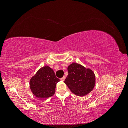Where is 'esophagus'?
Instances as JSON below:
<instances>
[{"mask_svg":"<svg viewBox=\"0 0 128 128\" xmlns=\"http://www.w3.org/2000/svg\"><path fill=\"white\" fill-rule=\"evenodd\" d=\"M65 78H66V76H63L62 77V78H60V80H62V81H64V80H65Z\"/></svg>","mask_w":128,"mask_h":128,"instance_id":"esophagus-1","label":"esophagus"}]
</instances>
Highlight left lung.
Here are the masks:
<instances>
[{"mask_svg": "<svg viewBox=\"0 0 128 128\" xmlns=\"http://www.w3.org/2000/svg\"><path fill=\"white\" fill-rule=\"evenodd\" d=\"M67 70L68 75L64 82L72 94L83 96L94 89L96 76L91 69L74 62L69 66Z\"/></svg>", "mask_w": 128, "mask_h": 128, "instance_id": "1", "label": "left lung"}]
</instances>
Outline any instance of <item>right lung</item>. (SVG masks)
<instances>
[{"mask_svg":"<svg viewBox=\"0 0 128 128\" xmlns=\"http://www.w3.org/2000/svg\"><path fill=\"white\" fill-rule=\"evenodd\" d=\"M59 81L53 69L45 66L40 68L30 78V88L36 97L48 98L54 94L56 83Z\"/></svg>","mask_w":128,"mask_h":128,"instance_id":"add662e5","label":"right lung"}]
</instances>
